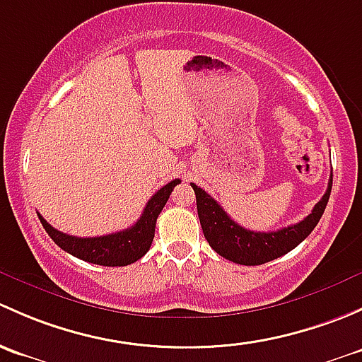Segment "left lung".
I'll use <instances>...</instances> for the list:
<instances>
[{"label":"left lung","instance_id":"8db88e82","mask_svg":"<svg viewBox=\"0 0 362 362\" xmlns=\"http://www.w3.org/2000/svg\"><path fill=\"white\" fill-rule=\"evenodd\" d=\"M331 186H333V173H331L324 197L315 204V207L303 221L286 226L277 232H252L233 221L209 193L192 182L197 197V212H199L204 237L207 238L209 245L223 258L238 264H247V267L281 258L310 235L327 206Z\"/></svg>","mask_w":362,"mask_h":362}]
</instances>
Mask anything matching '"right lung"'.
<instances>
[{
  "mask_svg": "<svg viewBox=\"0 0 362 362\" xmlns=\"http://www.w3.org/2000/svg\"><path fill=\"white\" fill-rule=\"evenodd\" d=\"M177 182L181 181H170L169 185L160 188L148 200L146 207H144L143 214L137 219L136 225H132L127 230H122V232L110 233V235L87 238L73 237L68 235V233L59 232L54 226L48 225L47 219L42 218V214H38V218L52 240L59 247L64 249L66 252H69V255L76 256V258L83 259V262L103 264V267H125V264H130L143 258L148 252V249L151 247V242H153L155 237L156 218L162 212L163 206L167 204Z\"/></svg>",
  "mask_w": 362,
  "mask_h": 362,
  "instance_id": "obj_1",
  "label": "right lung"
}]
</instances>
